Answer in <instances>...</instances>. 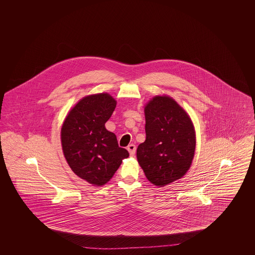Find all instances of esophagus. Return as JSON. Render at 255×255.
<instances>
[{
  "label": "esophagus",
  "instance_id": "1",
  "mask_svg": "<svg viewBox=\"0 0 255 255\" xmlns=\"http://www.w3.org/2000/svg\"><path fill=\"white\" fill-rule=\"evenodd\" d=\"M127 150L129 151L130 155L133 157V155H134V153H135V145H134V144H129L128 147H127Z\"/></svg>",
  "mask_w": 255,
  "mask_h": 255
}]
</instances>
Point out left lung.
Wrapping results in <instances>:
<instances>
[{"label":"left lung","mask_w":255,"mask_h":255,"mask_svg":"<svg viewBox=\"0 0 255 255\" xmlns=\"http://www.w3.org/2000/svg\"><path fill=\"white\" fill-rule=\"evenodd\" d=\"M146 139L136 158L148 181L157 186L181 179L194 157L196 135L187 113L169 97L151 99L144 108Z\"/></svg>","instance_id":"obj_1"}]
</instances>
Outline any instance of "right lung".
<instances>
[{"label": "right lung", "instance_id": "1", "mask_svg": "<svg viewBox=\"0 0 255 255\" xmlns=\"http://www.w3.org/2000/svg\"><path fill=\"white\" fill-rule=\"evenodd\" d=\"M117 106L108 94L83 97L68 114L61 129L64 156L73 172L89 183L100 186L109 182L128 158L116 134L105 128Z\"/></svg>", "mask_w": 255, "mask_h": 255}]
</instances>
